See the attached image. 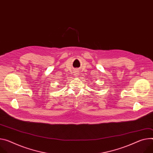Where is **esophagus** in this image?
I'll list each match as a JSON object with an SVG mask.
<instances>
[{
  "label": "esophagus",
  "instance_id": "1",
  "mask_svg": "<svg viewBox=\"0 0 153 153\" xmlns=\"http://www.w3.org/2000/svg\"><path fill=\"white\" fill-rule=\"evenodd\" d=\"M76 74H77V73H76Z\"/></svg>",
  "mask_w": 153,
  "mask_h": 153
}]
</instances>
